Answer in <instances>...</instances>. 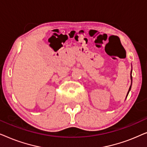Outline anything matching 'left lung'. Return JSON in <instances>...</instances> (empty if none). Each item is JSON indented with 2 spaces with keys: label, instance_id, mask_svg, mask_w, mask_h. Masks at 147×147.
I'll use <instances>...</instances> for the list:
<instances>
[{
  "label": "left lung",
  "instance_id": "obj_1",
  "mask_svg": "<svg viewBox=\"0 0 147 147\" xmlns=\"http://www.w3.org/2000/svg\"><path fill=\"white\" fill-rule=\"evenodd\" d=\"M131 71H132V69H131ZM130 78H131V81H132V76H130ZM131 86H132V82H131V85H130L129 90H128V93H127V95H126V98H127V96H128V93H129V92L130 91V89H131Z\"/></svg>",
  "mask_w": 147,
  "mask_h": 147
}]
</instances>
